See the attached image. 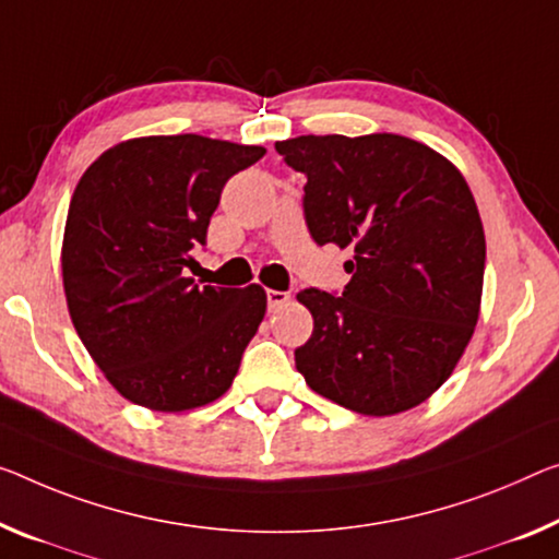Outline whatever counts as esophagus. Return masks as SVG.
<instances>
[{
	"instance_id": "esophagus-1",
	"label": "esophagus",
	"mask_w": 559,
	"mask_h": 559,
	"mask_svg": "<svg viewBox=\"0 0 559 559\" xmlns=\"http://www.w3.org/2000/svg\"><path fill=\"white\" fill-rule=\"evenodd\" d=\"M289 302V292H280V289H267V307L270 312L280 309L282 305Z\"/></svg>"
}]
</instances>
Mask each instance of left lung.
I'll return each mask as SVG.
<instances>
[{"label": "left lung", "instance_id": "8db88e82", "mask_svg": "<svg viewBox=\"0 0 559 559\" xmlns=\"http://www.w3.org/2000/svg\"><path fill=\"white\" fill-rule=\"evenodd\" d=\"M302 171L317 245L349 247L342 295H297L314 330L295 365L317 394L369 417L417 407L475 332L485 231L460 169L400 134H305L274 144Z\"/></svg>", "mask_w": 559, "mask_h": 559}]
</instances>
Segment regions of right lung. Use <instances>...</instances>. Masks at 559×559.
Returning <instances> with one entry per match:
<instances>
[{
	"label": "right lung",
	"mask_w": 559,
	"mask_h": 559,
	"mask_svg": "<svg viewBox=\"0 0 559 559\" xmlns=\"http://www.w3.org/2000/svg\"><path fill=\"white\" fill-rule=\"evenodd\" d=\"M264 147L200 134L119 142L84 171L62 245L74 330L122 397L157 412L210 405L229 390L267 295L194 285L222 187Z\"/></svg>",
	"instance_id": "right-lung-1"
}]
</instances>
